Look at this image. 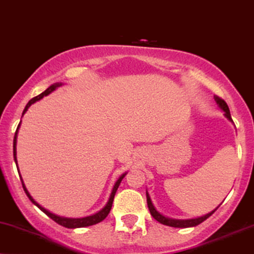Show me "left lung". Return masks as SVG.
<instances>
[{
	"label": "left lung",
	"instance_id": "8db88e82",
	"mask_svg": "<svg viewBox=\"0 0 254 254\" xmlns=\"http://www.w3.org/2000/svg\"><path fill=\"white\" fill-rule=\"evenodd\" d=\"M214 98H215L216 103L219 104L220 108H221V109L223 110V112H225V116H226V118H227L229 121H233V120H232V116H231V113H229V108H228L227 103H226L225 101H223L221 97L216 96V95H215V96H214ZM146 197H147V205H148V209H150L151 215L153 216L154 219H156L158 222L163 223V225L170 226V227H177V228L193 227V226H197V225H199V223H201V222H203L204 220H207L208 217H209V216L211 215V214H214V211L216 210V209L213 210V211H211V213L207 214V215L201 216V217H197V219H191V220H175V219H169V217L164 216V215H162V214H160V213H158L156 208H154V205L152 204L151 198H150V195H148L147 191H146Z\"/></svg>",
	"mask_w": 254,
	"mask_h": 254
}]
</instances>
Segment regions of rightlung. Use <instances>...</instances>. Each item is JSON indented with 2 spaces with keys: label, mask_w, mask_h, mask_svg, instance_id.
Masks as SVG:
<instances>
[{
  "label": "right lung",
  "mask_w": 254,
  "mask_h": 254,
  "mask_svg": "<svg viewBox=\"0 0 254 254\" xmlns=\"http://www.w3.org/2000/svg\"><path fill=\"white\" fill-rule=\"evenodd\" d=\"M61 85H62V83H56V84H52V85H51V86H49V88H47L46 90H45L44 92H41L40 95H38V96L33 97L32 100L29 101L28 103H27V106L25 107V109H23V113H22V115L25 114V113L27 112V109H28L29 107H31L33 103H34V102H37V101H39V100H41V98H43L44 96H47V95L51 94V92H52L53 90H56V89L58 88V86H61ZM20 124H21V121H20ZM20 124H19V126H17V129H16V132H15V135H14V141H13V153H14V160H15V163H16V164H17V162H16V136H17V130H19ZM17 171H19V170H17ZM125 175H126V174H125ZM125 175H122L121 177L119 178V180H118V182H116V183H115L114 188H113V191H112V193H110L109 201H108V203L106 204V207H104L102 210H100V211H98V213L94 214V215H91V216H86V217H82V219H68V217H62V216H58V215H56V214H52V213H50L49 210H46V209H45V208L41 207L40 204H38L37 202H35L34 199H33L32 196L29 195V192L27 191V189H26L25 184H23L22 180H21V182H22V188H23V190H25L26 195L28 196V198L31 199V201H32V203H34L35 205H37V207L39 208V209H40L41 211H44V213L46 214V215L49 216V217H51V219H52L53 221H56L57 223H58V225L63 226V227H66V228H79V227H88V226L96 225V223L101 222V221H103V220L106 219L107 216H108L109 211H110V209H112L113 201H114V196H115V192H116V190H118L119 186H120L121 181L124 180ZM20 178H21V176H20Z\"/></svg>",
  "instance_id": "1"
}]
</instances>
